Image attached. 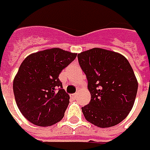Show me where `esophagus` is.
Instances as JSON below:
<instances>
[{
  "label": "esophagus",
  "instance_id": "obj_1",
  "mask_svg": "<svg viewBox=\"0 0 150 150\" xmlns=\"http://www.w3.org/2000/svg\"><path fill=\"white\" fill-rule=\"evenodd\" d=\"M77 93H76V94H71V97L73 98H77Z\"/></svg>",
  "mask_w": 150,
  "mask_h": 150
}]
</instances>
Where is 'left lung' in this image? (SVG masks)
<instances>
[{"label":"left lung","mask_w":150,"mask_h":150,"mask_svg":"<svg viewBox=\"0 0 150 150\" xmlns=\"http://www.w3.org/2000/svg\"><path fill=\"white\" fill-rule=\"evenodd\" d=\"M86 75L91 94L81 107L86 120L98 128L120 124L133 107L138 83L132 68L123 55L94 47L77 55Z\"/></svg>","instance_id":"1"}]
</instances>
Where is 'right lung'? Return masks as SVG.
Returning <instances> with one entry per match:
<instances>
[{
    "mask_svg": "<svg viewBox=\"0 0 150 150\" xmlns=\"http://www.w3.org/2000/svg\"><path fill=\"white\" fill-rule=\"evenodd\" d=\"M76 57V53L56 47L30 54L22 61L13 89L17 106L27 120L47 127L63 119L69 95L59 75Z\"/></svg>",
    "mask_w": 150,
    "mask_h": 150,
    "instance_id": "add662e5",
    "label": "right lung"
}]
</instances>
